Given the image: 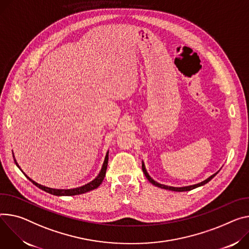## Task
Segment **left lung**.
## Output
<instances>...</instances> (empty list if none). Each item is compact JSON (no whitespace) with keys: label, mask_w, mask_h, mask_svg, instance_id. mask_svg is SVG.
Listing matches in <instances>:
<instances>
[{"label":"left lung","mask_w":249,"mask_h":249,"mask_svg":"<svg viewBox=\"0 0 249 249\" xmlns=\"http://www.w3.org/2000/svg\"><path fill=\"white\" fill-rule=\"evenodd\" d=\"M142 170H143V172H144V174H145L146 178H148V180H149V182H150L151 184H153L154 186H156V187H158V188L165 189V190H169V191H174V192H187V191H191V190H194V189H196V188L201 187V186H203V185H206L207 183H209L210 180H211L213 178H214V177L216 176V174L219 172V171H217L215 174L212 175V176H211V177H209L207 179L202 180V182H200V183H198V184H196V185L186 186V187H171V186H166V185L159 184L158 182H156V180H154V179L150 177V175L148 174V172H147V170H146V167H145V164H144V162H143V161H142Z\"/></svg>","instance_id":"8db88e82"}]
</instances>
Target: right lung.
<instances>
[{
  "instance_id": "obj_1",
  "label": "right lung",
  "mask_w": 249,
  "mask_h": 249,
  "mask_svg": "<svg viewBox=\"0 0 249 249\" xmlns=\"http://www.w3.org/2000/svg\"><path fill=\"white\" fill-rule=\"evenodd\" d=\"M108 154H109V151H107L106 153V156H105V159H104V162H103V165H102V168L99 172V174L97 175V177L92 179L91 182H89L81 187H78V188H73V189H53V188H49V187H46V186H42L40 184H37L36 182H35L34 179H32L30 177H28L24 172H22V170L20 169V167L18 166V162L16 161L15 159V155L13 153V157H14V161L16 163V165L18 166V168L24 173V175L31 180V182L36 185L37 188H39L40 190L47 192L49 194H52L53 196H76V195H81V194H84V193H87V192H90L92 191L94 189H97L101 183L103 182L104 179V177H105V174H106V169H107V165H108Z\"/></svg>"
}]
</instances>
